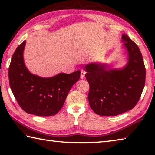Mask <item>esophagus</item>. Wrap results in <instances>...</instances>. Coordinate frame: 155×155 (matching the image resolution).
<instances>
[{
	"label": "esophagus",
	"mask_w": 155,
	"mask_h": 155,
	"mask_svg": "<svg viewBox=\"0 0 155 155\" xmlns=\"http://www.w3.org/2000/svg\"><path fill=\"white\" fill-rule=\"evenodd\" d=\"M85 73H86V72H84V71H83V70H82V71H81V78H84Z\"/></svg>",
	"instance_id": "obj_1"
}]
</instances>
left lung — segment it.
<instances>
[{"label": "left lung", "mask_w": 155, "mask_h": 155, "mask_svg": "<svg viewBox=\"0 0 155 155\" xmlns=\"http://www.w3.org/2000/svg\"><path fill=\"white\" fill-rule=\"evenodd\" d=\"M122 41L128 56L123 68L109 69L106 64L98 62L84 67L90 85V107L101 116H117L131 110L144 87L146 69L140 49L127 35H123Z\"/></svg>", "instance_id": "8db88e82"}]
</instances>
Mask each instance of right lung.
Instances as JSON below:
<instances>
[{"instance_id": "add662e5", "label": "right lung", "mask_w": 155, "mask_h": 155, "mask_svg": "<svg viewBox=\"0 0 155 155\" xmlns=\"http://www.w3.org/2000/svg\"><path fill=\"white\" fill-rule=\"evenodd\" d=\"M25 45L24 41L12 57L8 68L10 87L26 113L41 117L52 116L63 106L71 88L79 80L81 71L59 73L49 78L32 74L26 67L23 58Z\"/></svg>"}]
</instances>
